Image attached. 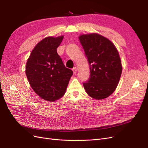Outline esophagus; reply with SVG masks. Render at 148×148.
I'll list each match as a JSON object with an SVG mask.
<instances>
[{"label":"esophagus","mask_w":148,"mask_h":148,"mask_svg":"<svg viewBox=\"0 0 148 148\" xmlns=\"http://www.w3.org/2000/svg\"><path fill=\"white\" fill-rule=\"evenodd\" d=\"M72 70H73V74H76V73H77V68H76V67H74V68L72 69Z\"/></svg>","instance_id":"34e87169"}]
</instances>
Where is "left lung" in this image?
<instances>
[{
  "instance_id": "1",
  "label": "left lung",
  "mask_w": 148,
  "mask_h": 148,
  "mask_svg": "<svg viewBox=\"0 0 148 148\" xmlns=\"http://www.w3.org/2000/svg\"><path fill=\"white\" fill-rule=\"evenodd\" d=\"M90 68V77L83 83L88 95L95 99H103L117 88L122 71V62L114 44L96 33L79 36Z\"/></svg>"
}]
</instances>
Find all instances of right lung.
I'll return each mask as SVG.
<instances>
[{"label":"right lung","mask_w":148,"mask_h":148,"mask_svg":"<svg viewBox=\"0 0 148 148\" xmlns=\"http://www.w3.org/2000/svg\"><path fill=\"white\" fill-rule=\"evenodd\" d=\"M64 36L47 37L37 44L26 62V75L31 87L42 99L53 102L64 95L73 71L57 52Z\"/></svg>","instance_id":"1"}]
</instances>
